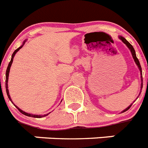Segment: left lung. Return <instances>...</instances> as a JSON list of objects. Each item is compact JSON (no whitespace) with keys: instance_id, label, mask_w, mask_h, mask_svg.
Listing matches in <instances>:
<instances>
[{"instance_id":"8db88e82","label":"left lung","mask_w":148,"mask_h":148,"mask_svg":"<svg viewBox=\"0 0 148 148\" xmlns=\"http://www.w3.org/2000/svg\"><path fill=\"white\" fill-rule=\"evenodd\" d=\"M119 38H120V40H121L123 41V42L125 43V44H126L127 46V47L129 48V49H130V52H131V53H132V56H133V59H134V61H135V62H136V64H137V66H138V69H139V70H140V73H141V75H142V67H141V65H140V63H139V61H138V58H137V57H136V52H135V50H134V48L133 47V46L131 45V44H130V43L128 42L127 40H126V39L125 38H123V37H121V36H120L119 37ZM142 75H141V78H142ZM142 86H143V84L142 83V85H141V88H142ZM132 106V104L131 105H130L129 106V107H128L127 108H126V109L125 110H123V113H124V112H125V111H127V110H129L130 108V107H131Z\"/></svg>"}]
</instances>
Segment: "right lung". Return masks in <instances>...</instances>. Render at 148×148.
<instances>
[{
	"label": "right lung",
	"mask_w": 148,
	"mask_h": 148,
	"mask_svg": "<svg viewBox=\"0 0 148 148\" xmlns=\"http://www.w3.org/2000/svg\"><path fill=\"white\" fill-rule=\"evenodd\" d=\"M24 43H25V41L23 42V44H24ZM23 44L21 46V47H19V48H18V49H15V52L13 53L12 56L11 61H10V63H9V65H8L7 69H6V93H7L8 98H9V99H10V100L11 101H12V99H11V98H10V94H9V90H8V84H7V82H8V77H9V73H10V67H11V65H12V64L13 58H14V56H15V55L16 54L17 52H18V51L19 50V49H20L21 48H22V47H23ZM14 105H15V104H14ZM15 107H16L17 108H18V110L20 111V112L22 113V114L25 115V116H30V117H33V118H41V117H43V116H47V115L49 114V113H48V114L44 115V116H40V115H39V116H38V115H32V114H30V113H26V112H23V110H21V109H19V108H18L16 105H15Z\"/></svg>",
	"instance_id": "obj_1"
}]
</instances>
